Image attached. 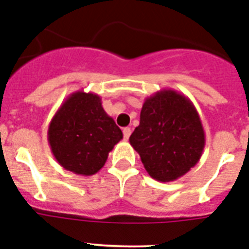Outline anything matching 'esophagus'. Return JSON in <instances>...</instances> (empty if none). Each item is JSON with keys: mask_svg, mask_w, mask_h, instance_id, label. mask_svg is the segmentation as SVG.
<instances>
[{"mask_svg": "<svg viewBox=\"0 0 249 249\" xmlns=\"http://www.w3.org/2000/svg\"><path fill=\"white\" fill-rule=\"evenodd\" d=\"M129 136H131V128L129 127H124L123 128V137H124V140H128Z\"/></svg>", "mask_w": 249, "mask_h": 249, "instance_id": "1", "label": "esophagus"}]
</instances>
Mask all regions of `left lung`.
<instances>
[{"instance_id": "obj_1", "label": "left lung", "mask_w": 249, "mask_h": 249, "mask_svg": "<svg viewBox=\"0 0 249 249\" xmlns=\"http://www.w3.org/2000/svg\"><path fill=\"white\" fill-rule=\"evenodd\" d=\"M129 143L151 178L172 182L198 163L205 131L194 103L176 90L164 89L145 99Z\"/></svg>"}]
</instances>
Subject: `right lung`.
<instances>
[{
  "mask_svg": "<svg viewBox=\"0 0 249 249\" xmlns=\"http://www.w3.org/2000/svg\"><path fill=\"white\" fill-rule=\"evenodd\" d=\"M122 139L121 128L103 109L100 96L83 90L62 103L48 127L53 157L77 176L98 173Z\"/></svg>",
  "mask_w": 249,
  "mask_h": 249,
  "instance_id": "1",
  "label": "right lung"
}]
</instances>
